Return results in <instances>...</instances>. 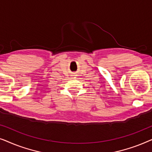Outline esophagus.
<instances>
[{"instance_id": "34e87169", "label": "esophagus", "mask_w": 152, "mask_h": 152, "mask_svg": "<svg viewBox=\"0 0 152 152\" xmlns=\"http://www.w3.org/2000/svg\"><path fill=\"white\" fill-rule=\"evenodd\" d=\"M72 77H75V74H72Z\"/></svg>"}]
</instances>
